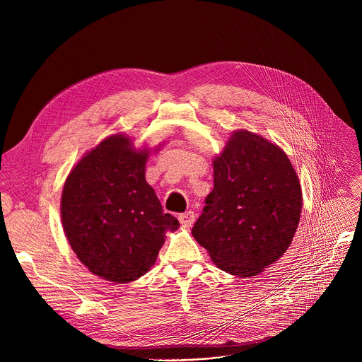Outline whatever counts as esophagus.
Returning a JSON list of instances; mask_svg holds the SVG:
<instances>
[{
  "mask_svg": "<svg viewBox=\"0 0 362 362\" xmlns=\"http://www.w3.org/2000/svg\"><path fill=\"white\" fill-rule=\"evenodd\" d=\"M179 221H180V224H183V226H192L194 224V221H195V214H194V211H187V213H182V214H179Z\"/></svg>",
  "mask_w": 362,
  "mask_h": 362,
  "instance_id": "esophagus-1",
  "label": "esophagus"
}]
</instances>
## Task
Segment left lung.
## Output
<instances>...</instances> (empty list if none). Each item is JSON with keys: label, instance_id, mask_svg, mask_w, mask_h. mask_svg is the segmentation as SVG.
Listing matches in <instances>:
<instances>
[{"label": "left lung", "instance_id": "obj_1", "mask_svg": "<svg viewBox=\"0 0 362 362\" xmlns=\"http://www.w3.org/2000/svg\"><path fill=\"white\" fill-rule=\"evenodd\" d=\"M300 211V185L288 156L239 130L214 160V187L192 235L221 270L251 277L288 251Z\"/></svg>", "mask_w": 362, "mask_h": 362}]
</instances>
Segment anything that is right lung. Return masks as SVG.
Listing matches in <instances>:
<instances>
[{
    "label": "right lung",
    "instance_id": "add662e5",
    "mask_svg": "<svg viewBox=\"0 0 362 362\" xmlns=\"http://www.w3.org/2000/svg\"><path fill=\"white\" fill-rule=\"evenodd\" d=\"M148 151L110 136L78 163L62 197V220L71 250L105 280L127 283L154 265L165 230L179 221L165 214L146 180Z\"/></svg>",
    "mask_w": 362,
    "mask_h": 362
}]
</instances>
